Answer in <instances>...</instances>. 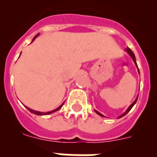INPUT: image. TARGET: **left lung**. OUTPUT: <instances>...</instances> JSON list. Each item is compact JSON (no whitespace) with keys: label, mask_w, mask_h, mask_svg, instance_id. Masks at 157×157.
Listing matches in <instances>:
<instances>
[{"label":"left lung","mask_w":157,"mask_h":157,"mask_svg":"<svg viewBox=\"0 0 157 157\" xmlns=\"http://www.w3.org/2000/svg\"><path fill=\"white\" fill-rule=\"evenodd\" d=\"M126 50L127 51V52H128V53H129V55H130V56H131V57H132L133 60H134V63H135V64L137 65V63H136V59H135V56H134V52H132V50H131V49H130V48H127V49H126ZM137 67H138V65H137ZM138 71H139V70H138ZM137 100H138V98H136V100H135V101H134V102H133V103L131 104V105H130V106L129 107L128 109H127V110L126 111V112H124V113H123V115H122V116H120V118H121V117H123V116H125L126 114H127V113H128V112H130V109H132V108H133V106H134V105H135V103H136V102H137ZM95 112H97V113H98V114L99 115V116H102V117H104V116H103V115H101V113H100V112H97V111H95Z\"/></svg>","instance_id":"8db88e82"}]
</instances>
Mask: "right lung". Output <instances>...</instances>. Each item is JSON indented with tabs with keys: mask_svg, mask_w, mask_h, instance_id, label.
Masks as SVG:
<instances>
[{
	"mask_svg": "<svg viewBox=\"0 0 157 157\" xmlns=\"http://www.w3.org/2000/svg\"><path fill=\"white\" fill-rule=\"evenodd\" d=\"M37 36H38V34H37V35H36L35 37H34V39H33V41H34V39H35L36 37H37ZM62 105H63V104H62V105H60V106H59V108H57V109H55V110L51 111V112H37V111L32 110V109H29V108H27V107H26V108H27V109H28V110L30 111V112H31V113H34V114H35V115H38V116H42V115H48V114H51V113H52V112H56V111L59 110V109H60V108H61V107H62Z\"/></svg>",
	"mask_w": 157,
	"mask_h": 157,
	"instance_id": "right-lung-1",
	"label": "right lung"
}]
</instances>
